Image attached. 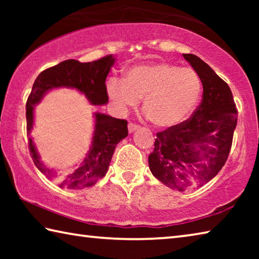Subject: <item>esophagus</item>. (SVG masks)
Masks as SVG:
<instances>
[{
  "label": "esophagus",
  "mask_w": 259,
  "mask_h": 259,
  "mask_svg": "<svg viewBox=\"0 0 259 259\" xmlns=\"http://www.w3.org/2000/svg\"><path fill=\"white\" fill-rule=\"evenodd\" d=\"M138 129H139V125H137V124H135V123H129L128 124L129 134H133V133H135L136 130H138Z\"/></svg>",
  "instance_id": "esophagus-1"
}]
</instances>
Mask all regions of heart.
I'll use <instances>...</instances> for the list:
<instances>
[{
  "instance_id": "obj_1",
  "label": "heart",
  "mask_w": 259,
  "mask_h": 259,
  "mask_svg": "<svg viewBox=\"0 0 259 259\" xmlns=\"http://www.w3.org/2000/svg\"><path fill=\"white\" fill-rule=\"evenodd\" d=\"M107 94L119 112L136 107L144 97L143 109L153 123L160 128H172L195 111L202 82L194 69L157 61L131 67L124 78H111Z\"/></svg>"
}]
</instances>
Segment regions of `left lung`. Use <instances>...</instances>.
<instances>
[{"mask_svg":"<svg viewBox=\"0 0 259 259\" xmlns=\"http://www.w3.org/2000/svg\"><path fill=\"white\" fill-rule=\"evenodd\" d=\"M184 58L199 74L202 102L190 119L157 133L148 156L156 179L174 190L203 186L221 171L229 157L238 112L230 87L198 56Z\"/></svg>","mask_w":259,"mask_h":259,"instance_id":"8db88e82","label":"left lung"}]
</instances>
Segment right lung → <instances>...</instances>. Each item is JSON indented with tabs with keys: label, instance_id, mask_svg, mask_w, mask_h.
Returning <instances> with one entry per match:
<instances>
[{
	"label": "right lung",
	"instance_id": "obj_1",
	"mask_svg": "<svg viewBox=\"0 0 259 259\" xmlns=\"http://www.w3.org/2000/svg\"><path fill=\"white\" fill-rule=\"evenodd\" d=\"M115 63V57L109 55L91 63H80L75 59L61 61L38 74L32 91L26 103V120H27L28 147L34 164L47 178L55 181L60 187L71 190L95 185L106 175L115 147L122 139L128 136V122L115 119L107 114L94 113L95 125L91 145L80 165L66 174H60L41 161L36 146L30 137L34 126L35 105L54 89L69 88L85 96L91 105L102 106L108 103L106 90V77Z\"/></svg>",
	"mask_w": 259,
	"mask_h": 259
}]
</instances>
